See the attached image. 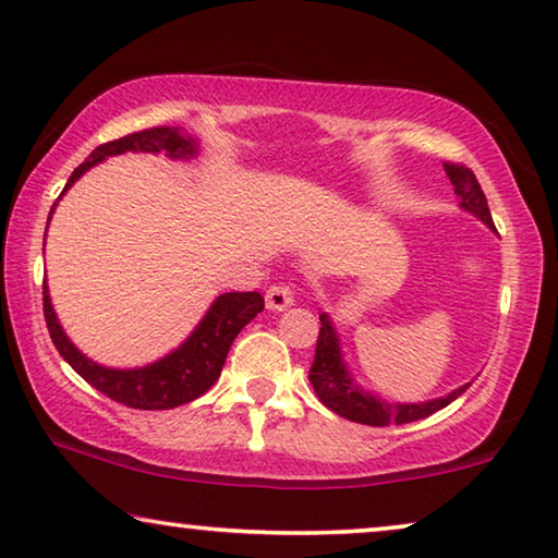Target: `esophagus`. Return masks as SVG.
Listing matches in <instances>:
<instances>
[{
    "instance_id": "obj_1",
    "label": "esophagus",
    "mask_w": 558,
    "mask_h": 558,
    "mask_svg": "<svg viewBox=\"0 0 558 558\" xmlns=\"http://www.w3.org/2000/svg\"><path fill=\"white\" fill-rule=\"evenodd\" d=\"M292 304H294V292L287 284L269 287V292H266V307H269L271 312H281V310L292 307Z\"/></svg>"
}]
</instances>
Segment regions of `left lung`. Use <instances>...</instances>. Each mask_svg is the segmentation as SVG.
I'll return each mask as SVG.
<instances>
[{
    "label": "left lung",
    "mask_w": 558,
    "mask_h": 558,
    "mask_svg": "<svg viewBox=\"0 0 558 558\" xmlns=\"http://www.w3.org/2000/svg\"><path fill=\"white\" fill-rule=\"evenodd\" d=\"M445 172L449 182L454 185V195L460 197V208L472 213V216L483 220L490 231H495L485 193L470 167L445 162ZM319 323H323V327H319V335H317L315 363H312L310 368V384L319 396V401H323L330 411H335L338 416L348 418V422L368 424V426L418 422V418H426L432 416L434 411L449 407L457 396H462L470 388V384H464L460 388H454V391H449L447 396H439V399L422 401V403H388L384 399H378V396L363 391V388L353 380V376H350L348 365L342 361L340 338L338 332H335V325L327 312L319 315Z\"/></svg>",
    "instance_id": "1"
}]
</instances>
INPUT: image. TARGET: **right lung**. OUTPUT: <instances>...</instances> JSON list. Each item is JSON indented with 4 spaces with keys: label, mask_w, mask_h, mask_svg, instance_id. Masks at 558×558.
<instances>
[{
    "label": "right lung",
    "mask_w": 558,
    "mask_h": 558,
    "mask_svg": "<svg viewBox=\"0 0 558 558\" xmlns=\"http://www.w3.org/2000/svg\"><path fill=\"white\" fill-rule=\"evenodd\" d=\"M124 151H151V155L165 151L170 159H190L197 155V140L182 134L178 126H151L144 129V132L106 142L90 151L86 162L75 167L60 195H65L68 187H73V182L81 174H86L90 167L104 162L106 157L124 155ZM52 210H56V205H52ZM43 310L52 345L58 348L63 361L83 380H88L90 386L98 388L104 396H109L111 401H119L132 409L155 411L174 409L182 407V403L195 401L197 396H203L216 384L235 335L264 310V296L258 292H226L216 296V302L210 304V310L205 312V317L180 348H174L170 355L159 357L155 363L142 365V368H106V365H98L96 361L83 355L68 340V335L58 323V315L52 310L48 294V281L43 284Z\"/></svg>",
    "instance_id": "add662e5"
}]
</instances>
